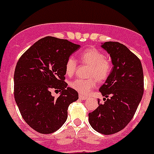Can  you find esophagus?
Listing matches in <instances>:
<instances>
[{
    "mask_svg": "<svg viewBox=\"0 0 154 154\" xmlns=\"http://www.w3.org/2000/svg\"><path fill=\"white\" fill-rule=\"evenodd\" d=\"M79 99H82V100H86L88 98L85 96H82V95H79Z\"/></svg>",
    "mask_w": 154,
    "mask_h": 154,
    "instance_id": "1",
    "label": "esophagus"
}]
</instances>
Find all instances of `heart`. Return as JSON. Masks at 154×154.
Returning a JSON list of instances; mask_svg holds the SVG:
<instances>
[{"instance_id": "obj_1", "label": "heart", "mask_w": 154, "mask_h": 154, "mask_svg": "<svg viewBox=\"0 0 154 154\" xmlns=\"http://www.w3.org/2000/svg\"><path fill=\"white\" fill-rule=\"evenodd\" d=\"M80 62L90 65L88 76L89 79H76L69 83L72 89L82 95H88L96 85V80L99 82L106 81L112 71V65L109 58L104 53L96 48H89L81 51L79 55ZM78 62L74 57H69L66 60L65 70L66 75L72 76L75 72Z\"/></svg>"}]
</instances>
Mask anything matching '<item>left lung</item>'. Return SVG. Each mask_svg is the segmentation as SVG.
Here are the masks:
<instances>
[{"instance_id": "8db88e82", "label": "left lung", "mask_w": 154, "mask_h": 154, "mask_svg": "<svg viewBox=\"0 0 154 154\" xmlns=\"http://www.w3.org/2000/svg\"><path fill=\"white\" fill-rule=\"evenodd\" d=\"M113 65L99 92L104 103L89 113V122L96 131L109 135L124 129L133 119L143 94V72L140 60L126 46L116 42L102 45Z\"/></svg>"}]
</instances>
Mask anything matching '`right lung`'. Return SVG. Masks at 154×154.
Listing matches in <instances>:
<instances>
[{
    "mask_svg": "<svg viewBox=\"0 0 154 154\" xmlns=\"http://www.w3.org/2000/svg\"><path fill=\"white\" fill-rule=\"evenodd\" d=\"M80 46L66 39L48 36L36 42L18 59L14 75V96L24 120L35 131L50 134L68 117L77 91L65 82L66 60ZM52 89L59 90L58 98Z\"/></svg>",
    "mask_w": 154,
    "mask_h": 154,
    "instance_id": "obj_1",
    "label": "right lung"
}]
</instances>
